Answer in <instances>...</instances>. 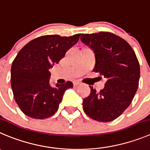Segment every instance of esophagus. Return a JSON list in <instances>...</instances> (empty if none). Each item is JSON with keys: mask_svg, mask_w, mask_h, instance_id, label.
<instances>
[{"mask_svg": "<svg viewBox=\"0 0 150 150\" xmlns=\"http://www.w3.org/2000/svg\"><path fill=\"white\" fill-rule=\"evenodd\" d=\"M73 84H74V86H78V85L81 84V82H80V81H74Z\"/></svg>", "mask_w": 150, "mask_h": 150, "instance_id": "34e87169", "label": "esophagus"}]
</instances>
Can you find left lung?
Here are the masks:
<instances>
[{
  "mask_svg": "<svg viewBox=\"0 0 150 150\" xmlns=\"http://www.w3.org/2000/svg\"><path fill=\"white\" fill-rule=\"evenodd\" d=\"M81 40L94 50L93 71L107 78L103 89L91 92L83 100V109L92 119L110 122L130 105L138 87L140 65L133 49L113 33L100 32L82 34Z\"/></svg>",
  "mask_w": 150,
  "mask_h": 150,
  "instance_id": "8db88e82",
  "label": "left lung"
}]
</instances>
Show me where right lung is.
I'll return each mask as SVG.
<instances>
[{"mask_svg":"<svg viewBox=\"0 0 150 150\" xmlns=\"http://www.w3.org/2000/svg\"><path fill=\"white\" fill-rule=\"evenodd\" d=\"M80 35L40 36L18 53L11 68V86L17 104L26 115L44 119L57 112L64 92L72 88L73 83L67 81L50 86L49 69L58 64Z\"/></svg>","mask_w":150,"mask_h":150,"instance_id":"obj_1","label":"right lung"}]
</instances>
